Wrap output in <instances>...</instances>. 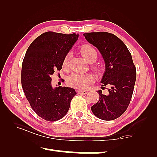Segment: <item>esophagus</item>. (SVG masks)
Returning <instances> with one entry per match:
<instances>
[{"label": "esophagus", "instance_id": "1", "mask_svg": "<svg viewBox=\"0 0 157 157\" xmlns=\"http://www.w3.org/2000/svg\"><path fill=\"white\" fill-rule=\"evenodd\" d=\"M77 92H78V94H86L88 92L87 90H78Z\"/></svg>", "mask_w": 157, "mask_h": 157}]
</instances>
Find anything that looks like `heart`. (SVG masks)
<instances>
[{
    "mask_svg": "<svg viewBox=\"0 0 157 157\" xmlns=\"http://www.w3.org/2000/svg\"><path fill=\"white\" fill-rule=\"evenodd\" d=\"M80 51L84 58L89 63H93V62L96 61L97 57H98V53H97L95 48L90 44H88L82 45L80 48ZM70 58L71 53L68 52L65 56L63 60V67L64 69L67 68ZM91 67L94 71H97V72L100 71L99 66L96 65V64H92ZM94 79V75L91 73L72 74L67 79V84L69 86L78 89H84L90 83L93 82Z\"/></svg>",
    "mask_w": 157,
    "mask_h": 157,
    "instance_id": "heart-1",
    "label": "heart"
}]
</instances>
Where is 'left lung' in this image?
Here are the masks:
<instances>
[{"mask_svg": "<svg viewBox=\"0 0 157 157\" xmlns=\"http://www.w3.org/2000/svg\"><path fill=\"white\" fill-rule=\"evenodd\" d=\"M83 35L98 48L106 64L101 86L107 92L98 91L99 99L91 110L99 119L115 120L126 111L132 97L136 71L132 55L124 43L112 33H86Z\"/></svg>", "mask_w": 157, "mask_h": 157, "instance_id": "8db88e82", "label": "left lung"}]
</instances>
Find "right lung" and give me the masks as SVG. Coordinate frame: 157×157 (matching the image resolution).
I'll return each instance as SVG.
<instances>
[{
  "label": "right lung",
  "mask_w": 157,
  "mask_h": 157,
  "mask_svg": "<svg viewBox=\"0 0 157 157\" xmlns=\"http://www.w3.org/2000/svg\"><path fill=\"white\" fill-rule=\"evenodd\" d=\"M78 35L52 31L42 33L30 44L21 68V86L32 109L47 121L60 120L67 114L75 90L51 86V75L60 71L65 56Z\"/></svg>",
  "instance_id": "right-lung-1"
}]
</instances>
